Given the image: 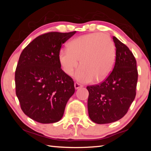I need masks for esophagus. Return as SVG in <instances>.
<instances>
[{
  "mask_svg": "<svg viewBox=\"0 0 151 151\" xmlns=\"http://www.w3.org/2000/svg\"><path fill=\"white\" fill-rule=\"evenodd\" d=\"M74 86H75V89H78V88H81V87H82V86H83V85H81V84L76 83H76H75V84H74Z\"/></svg>",
  "mask_w": 151,
  "mask_h": 151,
  "instance_id": "esophagus-1",
  "label": "esophagus"
}]
</instances>
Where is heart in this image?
I'll return each instance as SVG.
<instances>
[{"label": "heart", "mask_w": 151, "mask_h": 151, "mask_svg": "<svg viewBox=\"0 0 151 151\" xmlns=\"http://www.w3.org/2000/svg\"><path fill=\"white\" fill-rule=\"evenodd\" d=\"M116 48L111 38L101 32L81 36L69 42L68 49H63L58 54V61L66 75L76 72L78 81L88 83L103 80L111 73L115 62Z\"/></svg>", "instance_id": "heart-1"}]
</instances>
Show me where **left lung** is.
I'll return each instance as SVG.
<instances>
[{"mask_svg":"<svg viewBox=\"0 0 151 151\" xmlns=\"http://www.w3.org/2000/svg\"><path fill=\"white\" fill-rule=\"evenodd\" d=\"M116 47L113 70L99 85L87 86L88 111L97 124H107L122 119L136 96L138 81L137 61L126 45L112 37Z\"/></svg>","mask_w":151,"mask_h":151,"instance_id":"1","label":"left lung"}]
</instances>
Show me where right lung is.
<instances>
[{
  "label": "right lung",
  "mask_w": 151,
  "mask_h": 151,
  "mask_svg": "<svg viewBox=\"0 0 151 151\" xmlns=\"http://www.w3.org/2000/svg\"><path fill=\"white\" fill-rule=\"evenodd\" d=\"M75 33H45L20 55L15 71L17 96L24 113L40 123L59 121L75 93L74 81L60 68L58 54L63 43Z\"/></svg>",
  "instance_id": "right-lung-1"
}]
</instances>
